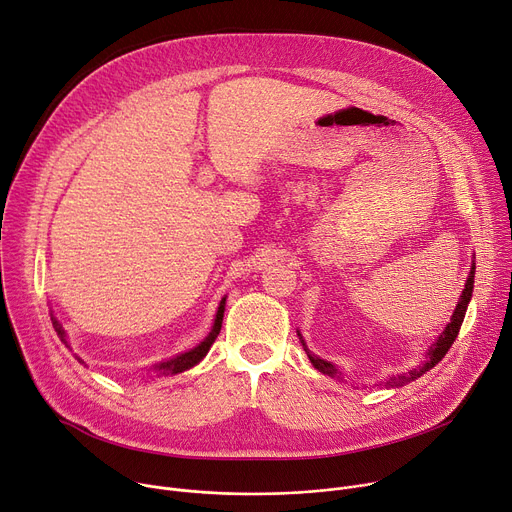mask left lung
<instances>
[{"instance_id": "left-lung-1", "label": "left lung", "mask_w": 512, "mask_h": 512, "mask_svg": "<svg viewBox=\"0 0 512 512\" xmlns=\"http://www.w3.org/2000/svg\"><path fill=\"white\" fill-rule=\"evenodd\" d=\"M474 274H476V262H471L469 277H467V281H465V289H463V293H461V297H459V301H457V307H455V311H453L451 322H449L447 328L441 332V336L437 338V342L430 344V348L426 350V361H424L420 367H416V369H412V371H408V373H404V375L391 377V379L387 381V385H391V387L406 385V383L418 379L420 375H424L426 371H430L432 367H435V365L447 355V350H449L451 344L455 342V338H457V334H459V328H461V324H463L465 311H467V303H469V299H471V291H474ZM299 338H301V334H299ZM301 344H303V348H305V352H307V357H309L311 365L316 367L320 373L330 375V377H340V371L336 369V365H332V363H328V361H324V359H320V357H316V355H311L309 348H307L305 342H303V338H301Z\"/></svg>"}]
</instances>
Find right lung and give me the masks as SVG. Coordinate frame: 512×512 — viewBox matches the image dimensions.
Masks as SVG:
<instances>
[{
  "label": "right lung",
  "mask_w": 512,
  "mask_h": 512,
  "mask_svg": "<svg viewBox=\"0 0 512 512\" xmlns=\"http://www.w3.org/2000/svg\"><path fill=\"white\" fill-rule=\"evenodd\" d=\"M223 311H225V297H223L221 303H219L217 316H215V324H213L209 336H207L199 346L190 348L188 352H182V355H178V357H174V359H170V361L153 365V371L160 373V375H176V373H182V371H186V369H190V367H194V365H199V363L207 357V352H209V348L213 346L215 338L219 336V330H221V324H223ZM51 320H53V328H55V332L59 334V338L67 344L63 326H61L55 318H51ZM77 361H80V359H77ZM80 363H84V361H80Z\"/></svg>",
  "instance_id": "add662e5"
}]
</instances>
